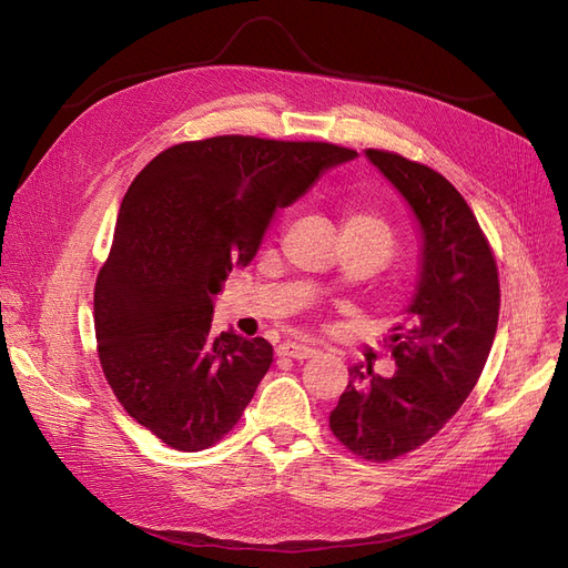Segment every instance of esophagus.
Listing matches in <instances>:
<instances>
[{
	"label": "esophagus",
	"instance_id": "34e87169",
	"mask_svg": "<svg viewBox=\"0 0 568 568\" xmlns=\"http://www.w3.org/2000/svg\"><path fill=\"white\" fill-rule=\"evenodd\" d=\"M277 353H280V355H284V357L307 359V357H313V355H315V348L305 346V343H291V341H286V343H282V346L277 348Z\"/></svg>",
	"mask_w": 568,
	"mask_h": 568
}]
</instances>
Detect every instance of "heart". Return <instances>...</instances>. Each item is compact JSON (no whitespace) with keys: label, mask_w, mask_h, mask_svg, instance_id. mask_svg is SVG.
<instances>
[{"label":"heart","mask_w":568,"mask_h":568,"mask_svg":"<svg viewBox=\"0 0 568 568\" xmlns=\"http://www.w3.org/2000/svg\"><path fill=\"white\" fill-rule=\"evenodd\" d=\"M341 230H343V234L382 239V242H386L390 246V230L384 222V217L357 201L346 203V209H343Z\"/></svg>","instance_id":"heart-1"}]
</instances>
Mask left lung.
I'll use <instances>...</instances> for the list:
<instances>
[{"instance_id": "1", "label": "left lung", "mask_w": 568, "mask_h": 568, "mask_svg": "<svg viewBox=\"0 0 568 568\" xmlns=\"http://www.w3.org/2000/svg\"><path fill=\"white\" fill-rule=\"evenodd\" d=\"M365 153L415 213L422 265L388 336L398 369L379 376L351 367L329 426L357 457L388 462L434 438L469 398L495 338L500 280L488 239L448 180L398 153Z\"/></svg>"}]
</instances>
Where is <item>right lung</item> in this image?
Segmentation results:
<instances>
[{"instance_id":"1","label":"right lung","mask_w":568,"mask_h":568,"mask_svg":"<svg viewBox=\"0 0 568 568\" xmlns=\"http://www.w3.org/2000/svg\"><path fill=\"white\" fill-rule=\"evenodd\" d=\"M355 156L225 134L165 149L130 184L94 286L97 351L118 403L170 448L205 450L242 419L272 346L215 334L213 298L277 209Z\"/></svg>"}]
</instances>
